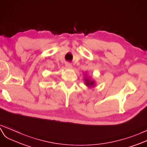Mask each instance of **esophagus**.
Returning <instances> with one entry per match:
<instances>
[{
  "label": "esophagus",
  "instance_id": "34e87169",
  "mask_svg": "<svg viewBox=\"0 0 147 147\" xmlns=\"http://www.w3.org/2000/svg\"><path fill=\"white\" fill-rule=\"evenodd\" d=\"M66 67H67V68H71V67H72V65H71L70 63H66Z\"/></svg>",
  "mask_w": 147,
  "mask_h": 147
}]
</instances>
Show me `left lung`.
Segmentation results:
<instances>
[{"instance_id": "1", "label": "left lung", "mask_w": 147, "mask_h": 147, "mask_svg": "<svg viewBox=\"0 0 147 147\" xmlns=\"http://www.w3.org/2000/svg\"><path fill=\"white\" fill-rule=\"evenodd\" d=\"M94 84V82L93 81H90L89 80H88V79L86 78V84L88 86H92Z\"/></svg>"}]
</instances>
